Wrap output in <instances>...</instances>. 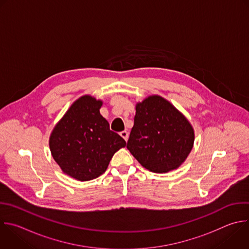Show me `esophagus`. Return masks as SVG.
<instances>
[{
  "instance_id": "1",
  "label": "esophagus",
  "mask_w": 249,
  "mask_h": 249,
  "mask_svg": "<svg viewBox=\"0 0 249 249\" xmlns=\"http://www.w3.org/2000/svg\"><path fill=\"white\" fill-rule=\"evenodd\" d=\"M120 136L127 142L128 141V138H129V134H128V132L127 131H122V132H120Z\"/></svg>"
}]
</instances>
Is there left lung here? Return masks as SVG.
Wrapping results in <instances>:
<instances>
[{"instance_id":"left-lung-1","label":"left lung","mask_w":249,"mask_h":249,"mask_svg":"<svg viewBox=\"0 0 249 249\" xmlns=\"http://www.w3.org/2000/svg\"><path fill=\"white\" fill-rule=\"evenodd\" d=\"M194 142L192 124L170 102L152 95L137 103L127 148L142 167L154 173L179 168Z\"/></svg>"}]
</instances>
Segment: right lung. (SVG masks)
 Listing matches in <instances>:
<instances>
[{
  "label": "right lung",
  "instance_id": "right-lung-1",
  "mask_svg": "<svg viewBox=\"0 0 249 249\" xmlns=\"http://www.w3.org/2000/svg\"><path fill=\"white\" fill-rule=\"evenodd\" d=\"M102 106L103 101L91 95L80 97L50 136L51 153L61 171L81 182L104 174L113 154L126 145L100 113Z\"/></svg>",
  "mask_w": 249,
  "mask_h": 249
}]
</instances>
